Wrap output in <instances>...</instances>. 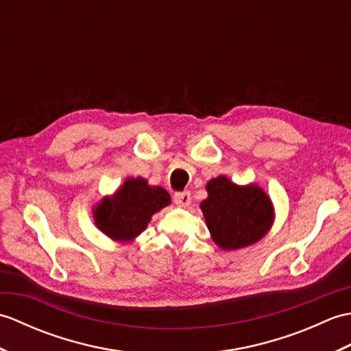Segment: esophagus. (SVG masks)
<instances>
[{"label":"esophagus","instance_id":"1","mask_svg":"<svg viewBox=\"0 0 351 351\" xmlns=\"http://www.w3.org/2000/svg\"><path fill=\"white\" fill-rule=\"evenodd\" d=\"M175 204L178 206H189L191 204V195L190 191H178L175 193Z\"/></svg>","mask_w":351,"mask_h":351}]
</instances>
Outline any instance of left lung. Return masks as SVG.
<instances>
[{
    "mask_svg": "<svg viewBox=\"0 0 351 351\" xmlns=\"http://www.w3.org/2000/svg\"><path fill=\"white\" fill-rule=\"evenodd\" d=\"M208 197L200 204L206 226L220 249L247 247L263 238L273 225L270 197L258 185H237L226 176L206 184Z\"/></svg>",
    "mask_w": 351,
    "mask_h": 351,
    "instance_id": "left-lung-1",
    "label": "left lung"
}]
</instances>
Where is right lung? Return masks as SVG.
I'll use <instances>...</instances> for the list:
<instances>
[{"instance_id":"obj_1","label":"right lung","mask_w":351,"mask_h":351,"mask_svg":"<svg viewBox=\"0 0 351 351\" xmlns=\"http://www.w3.org/2000/svg\"><path fill=\"white\" fill-rule=\"evenodd\" d=\"M169 204L170 195L164 189L149 185L143 178H128L113 196L95 206V225L111 240L132 241Z\"/></svg>"}]
</instances>
